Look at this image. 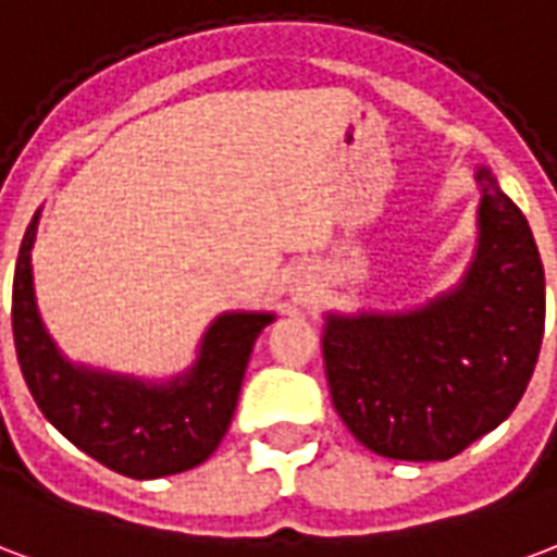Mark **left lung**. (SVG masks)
<instances>
[{"mask_svg": "<svg viewBox=\"0 0 557 557\" xmlns=\"http://www.w3.org/2000/svg\"><path fill=\"white\" fill-rule=\"evenodd\" d=\"M460 289L395 315H327L333 407L393 460H448L520 405L543 342L546 283L529 221L487 171Z\"/></svg>", "mask_w": 557, "mask_h": 557, "instance_id": "1", "label": "left lung"}]
</instances>
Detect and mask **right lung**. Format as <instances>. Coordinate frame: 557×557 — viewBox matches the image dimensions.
Listing matches in <instances>:
<instances>
[{
    "mask_svg": "<svg viewBox=\"0 0 557 557\" xmlns=\"http://www.w3.org/2000/svg\"><path fill=\"white\" fill-rule=\"evenodd\" d=\"M32 218L14 271L16 360L28 393L70 443L126 478H162L203 463L236 413L253 342L271 315L233 312L209 327L200 360L185 377L147 386L132 377L70 366L40 324L32 289Z\"/></svg>",
    "mask_w": 557,
    "mask_h": 557,
    "instance_id": "right-lung-1",
    "label": "right lung"
}]
</instances>
